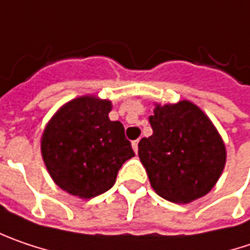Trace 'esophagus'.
<instances>
[{
  "instance_id": "34e87169",
  "label": "esophagus",
  "mask_w": 250,
  "mask_h": 250,
  "mask_svg": "<svg viewBox=\"0 0 250 250\" xmlns=\"http://www.w3.org/2000/svg\"><path fill=\"white\" fill-rule=\"evenodd\" d=\"M139 141H140V140H134V141L131 143V146H133V150H134V153H137V151H139Z\"/></svg>"
}]
</instances>
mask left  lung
<instances>
[{
  "mask_svg": "<svg viewBox=\"0 0 250 250\" xmlns=\"http://www.w3.org/2000/svg\"><path fill=\"white\" fill-rule=\"evenodd\" d=\"M153 134L140 140L139 157L155 192L188 204L208 194L225 167L227 151L211 120L191 102L157 106Z\"/></svg>",
  "mask_w": 250,
  "mask_h": 250,
  "instance_id": "8db88e82",
  "label": "left lung"
}]
</instances>
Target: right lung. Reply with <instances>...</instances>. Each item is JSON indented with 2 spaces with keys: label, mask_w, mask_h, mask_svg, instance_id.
Segmentation results:
<instances>
[{
  "label": "right lung",
  "mask_w": 250,
  "mask_h": 250,
  "mask_svg": "<svg viewBox=\"0 0 250 250\" xmlns=\"http://www.w3.org/2000/svg\"><path fill=\"white\" fill-rule=\"evenodd\" d=\"M111 103L83 96L66 103L46 127L41 150L52 180L63 191L93 198L110 189L119 169L134 155Z\"/></svg>",
  "instance_id": "1"
}]
</instances>
